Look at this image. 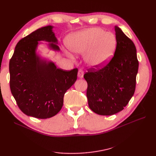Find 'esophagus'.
Returning a JSON list of instances; mask_svg holds the SVG:
<instances>
[{
  "label": "esophagus",
  "instance_id": "1",
  "mask_svg": "<svg viewBox=\"0 0 156 156\" xmlns=\"http://www.w3.org/2000/svg\"><path fill=\"white\" fill-rule=\"evenodd\" d=\"M78 77L79 78H83L84 75V72L82 69H79L78 71Z\"/></svg>",
  "mask_w": 156,
  "mask_h": 156
}]
</instances>
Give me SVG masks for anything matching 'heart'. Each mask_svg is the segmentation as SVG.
<instances>
[{
  "mask_svg": "<svg viewBox=\"0 0 156 156\" xmlns=\"http://www.w3.org/2000/svg\"><path fill=\"white\" fill-rule=\"evenodd\" d=\"M67 47L75 54H85V62L98 68L104 66L111 58L115 50L116 38L112 33L101 28H90L70 36Z\"/></svg>",
  "mask_w": 156,
  "mask_h": 156,
  "instance_id": "obj_1",
  "label": "heart"
}]
</instances>
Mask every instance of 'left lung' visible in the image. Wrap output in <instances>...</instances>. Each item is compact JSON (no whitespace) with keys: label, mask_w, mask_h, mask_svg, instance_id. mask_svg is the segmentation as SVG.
I'll list each match as a JSON object with an SVG mask.
<instances>
[{"label":"left lung","mask_w":156,"mask_h":156,"mask_svg":"<svg viewBox=\"0 0 156 156\" xmlns=\"http://www.w3.org/2000/svg\"><path fill=\"white\" fill-rule=\"evenodd\" d=\"M115 30L114 56L105 66L88 69L84 75L88 106L100 115H112L123 110L135 90L139 68L135 45L119 27Z\"/></svg>","instance_id":"1"}]
</instances>
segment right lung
I'll list each match as a JSON object with an SVG mask.
<instances>
[{"label": "right lung", "instance_id": "right-lung-1", "mask_svg": "<svg viewBox=\"0 0 156 156\" xmlns=\"http://www.w3.org/2000/svg\"><path fill=\"white\" fill-rule=\"evenodd\" d=\"M53 28H40L20 40L9 64L10 90L19 108L25 115L41 119L60 111L64 94L77 77V68H57L36 55L39 41L51 42V49L60 50Z\"/></svg>", "mask_w": 156, "mask_h": 156}]
</instances>
